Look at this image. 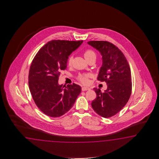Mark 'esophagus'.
Listing matches in <instances>:
<instances>
[{"mask_svg":"<svg viewBox=\"0 0 159 159\" xmlns=\"http://www.w3.org/2000/svg\"><path fill=\"white\" fill-rule=\"evenodd\" d=\"M90 90V88H88V87H82V91H87V90Z\"/></svg>","mask_w":159,"mask_h":159,"instance_id":"obj_1","label":"esophagus"}]
</instances>
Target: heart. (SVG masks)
<instances>
[{"label": "heart", "mask_w": 159, "mask_h": 159, "mask_svg": "<svg viewBox=\"0 0 159 159\" xmlns=\"http://www.w3.org/2000/svg\"><path fill=\"white\" fill-rule=\"evenodd\" d=\"M93 56H95V53L94 51H92L91 49H88L84 52V57L86 60ZM72 61H73V57L71 56L68 58V64L69 65H71L72 64ZM91 76L92 75L90 73L81 74L78 75L77 79L78 81L81 82L82 84H88L89 82V78L91 77Z\"/></svg>", "instance_id": "b5f03b06"}]
</instances>
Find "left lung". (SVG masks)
I'll return each instance as SVG.
<instances>
[{
    "mask_svg": "<svg viewBox=\"0 0 159 159\" xmlns=\"http://www.w3.org/2000/svg\"><path fill=\"white\" fill-rule=\"evenodd\" d=\"M88 43L102 56V65L97 80L107 84L103 93L94 88L97 97L91 102V106L102 117L110 118L120 111L130 98L131 69L125 55L115 45L106 41H90Z\"/></svg>",
    "mask_w": 159,
    "mask_h": 159,
    "instance_id": "1",
    "label": "left lung"
}]
</instances>
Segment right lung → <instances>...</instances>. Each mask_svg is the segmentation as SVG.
I'll return each mask as SVG.
<instances>
[{"label":"right lung","instance_id":"obj_1","mask_svg":"<svg viewBox=\"0 0 159 159\" xmlns=\"http://www.w3.org/2000/svg\"><path fill=\"white\" fill-rule=\"evenodd\" d=\"M83 41L54 40L41 48L30 65L28 84L38 108L45 115L59 117L72 107L81 93L78 84H58L61 71L67 67L68 57Z\"/></svg>","mask_w":159,"mask_h":159}]
</instances>
